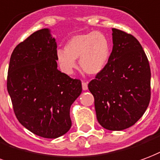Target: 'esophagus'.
I'll list each match as a JSON object with an SVG mask.
<instances>
[{
	"instance_id": "esophagus-1",
	"label": "esophagus",
	"mask_w": 160,
	"mask_h": 160,
	"mask_svg": "<svg viewBox=\"0 0 160 160\" xmlns=\"http://www.w3.org/2000/svg\"><path fill=\"white\" fill-rule=\"evenodd\" d=\"M82 89L84 91H86V90L88 89V86H87V83L85 82V81H82Z\"/></svg>"
}]
</instances>
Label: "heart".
Instances as JSON below:
<instances>
[{
	"label": "heart",
	"mask_w": 160,
	"mask_h": 160,
	"mask_svg": "<svg viewBox=\"0 0 160 160\" xmlns=\"http://www.w3.org/2000/svg\"><path fill=\"white\" fill-rule=\"evenodd\" d=\"M110 57V43L103 33L91 31L73 35L64 46V50L56 52V60L65 74H73L79 58L80 68L88 74L100 73Z\"/></svg>",
	"instance_id": "obj_1"
}]
</instances>
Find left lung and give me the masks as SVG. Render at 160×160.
Here are the masks:
<instances>
[{
	"mask_svg": "<svg viewBox=\"0 0 160 160\" xmlns=\"http://www.w3.org/2000/svg\"><path fill=\"white\" fill-rule=\"evenodd\" d=\"M112 30L109 60L88 88L99 124L109 131H122L137 123L148 107L151 71L140 42L126 32Z\"/></svg>",
	"mask_w": 160,
	"mask_h": 160,
	"instance_id": "left-lung-1",
	"label": "left lung"
}]
</instances>
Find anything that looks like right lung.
Returning a JSON list of instances; mask_svg holds the SVG:
<instances>
[{"instance_id":"1","label":"right lung","mask_w":160,"mask_h":160,"mask_svg":"<svg viewBox=\"0 0 160 160\" xmlns=\"http://www.w3.org/2000/svg\"><path fill=\"white\" fill-rule=\"evenodd\" d=\"M56 52L50 30L40 29L15 47L8 67L7 86L15 115L45 138L68 132L71 105L82 92L80 80L58 69Z\"/></svg>"}]
</instances>
